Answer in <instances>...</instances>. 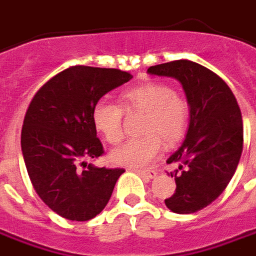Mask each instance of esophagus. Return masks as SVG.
<instances>
[{"instance_id": "1", "label": "esophagus", "mask_w": 256, "mask_h": 256, "mask_svg": "<svg viewBox=\"0 0 256 256\" xmlns=\"http://www.w3.org/2000/svg\"><path fill=\"white\" fill-rule=\"evenodd\" d=\"M134 172H136V173H138V174L142 176V178H156V174H158L155 170H138V169H134Z\"/></svg>"}]
</instances>
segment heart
<instances>
[{
    "label": "heart",
    "instance_id": "obj_1",
    "mask_svg": "<svg viewBox=\"0 0 256 256\" xmlns=\"http://www.w3.org/2000/svg\"><path fill=\"white\" fill-rule=\"evenodd\" d=\"M123 110L128 114H144L141 133L112 150L110 159L116 165L141 168L159 152L162 141L173 146L182 140L188 128L190 106L182 96L164 83H146L122 94ZM123 112L110 101H98L92 110V123L110 144L123 137Z\"/></svg>",
    "mask_w": 256,
    "mask_h": 256
}]
</instances>
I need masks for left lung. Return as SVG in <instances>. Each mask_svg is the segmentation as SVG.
Wrapping results in <instances>:
<instances>
[{
  "label": "left lung",
  "mask_w": 256,
  "mask_h": 256,
  "mask_svg": "<svg viewBox=\"0 0 256 256\" xmlns=\"http://www.w3.org/2000/svg\"><path fill=\"white\" fill-rule=\"evenodd\" d=\"M152 76L176 78L190 106V122L182 146L168 158L176 192L165 200L174 214L188 215L212 204L228 187L242 152V118L237 100L218 74L191 60L148 68Z\"/></svg>",
  "instance_id": "left-lung-1"
}]
</instances>
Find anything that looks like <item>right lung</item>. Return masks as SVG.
I'll list each match as a JSON object with an SVG mask.
<instances>
[{"instance_id": "obj_1", "label": "right lung", "mask_w": 256, "mask_h": 256, "mask_svg": "<svg viewBox=\"0 0 256 256\" xmlns=\"http://www.w3.org/2000/svg\"><path fill=\"white\" fill-rule=\"evenodd\" d=\"M130 78L118 69L72 66L42 86L28 105L20 140L28 178L46 205L65 219L96 218L124 172L86 160L104 152L92 123L94 105Z\"/></svg>"}]
</instances>
